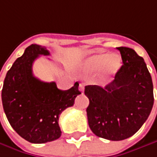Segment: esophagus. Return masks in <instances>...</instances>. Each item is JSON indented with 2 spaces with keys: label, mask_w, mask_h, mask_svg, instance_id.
Instances as JSON below:
<instances>
[{
  "label": "esophagus",
  "mask_w": 157,
  "mask_h": 157,
  "mask_svg": "<svg viewBox=\"0 0 157 157\" xmlns=\"http://www.w3.org/2000/svg\"><path fill=\"white\" fill-rule=\"evenodd\" d=\"M79 91L82 93H83V91H84V84H83L82 82H81V83L79 84Z\"/></svg>",
  "instance_id": "1"
}]
</instances>
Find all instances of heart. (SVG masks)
Wrapping results in <instances>:
<instances>
[{"label":"heart","instance_id":"obj_1","mask_svg":"<svg viewBox=\"0 0 157 157\" xmlns=\"http://www.w3.org/2000/svg\"><path fill=\"white\" fill-rule=\"evenodd\" d=\"M121 58L117 55L101 53L89 57L84 63V69L88 71H99L105 67L108 75L116 74L121 66Z\"/></svg>","mask_w":157,"mask_h":157}]
</instances>
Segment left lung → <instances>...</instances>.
I'll list each match as a JSON object with an SVG mask.
<instances>
[{
    "label": "left lung",
    "instance_id": "8db88e82",
    "mask_svg": "<svg viewBox=\"0 0 157 157\" xmlns=\"http://www.w3.org/2000/svg\"><path fill=\"white\" fill-rule=\"evenodd\" d=\"M123 65L105 88L87 85L84 94L89 127L96 136L113 141L130 137L146 122L154 105L152 78L135 50L117 48Z\"/></svg>",
    "mask_w": 157,
    "mask_h": 157
}]
</instances>
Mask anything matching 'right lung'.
<instances>
[{
  "mask_svg": "<svg viewBox=\"0 0 157 157\" xmlns=\"http://www.w3.org/2000/svg\"><path fill=\"white\" fill-rule=\"evenodd\" d=\"M49 56L44 47L32 44L8 71L2 91L4 112L12 128L27 141L43 144L60 137V114L81 94L76 82L69 90H59L55 82H45L33 75V62Z\"/></svg>",
  "mask_w": 157,
  "mask_h": 157,
  "instance_id": "right-lung-1",
  "label": "right lung"
}]
</instances>
